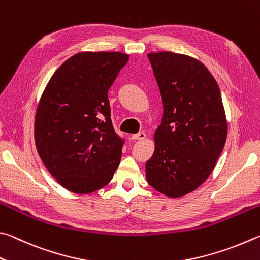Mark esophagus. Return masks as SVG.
<instances>
[{
    "instance_id": "obj_1",
    "label": "esophagus",
    "mask_w": 260,
    "mask_h": 260,
    "mask_svg": "<svg viewBox=\"0 0 260 260\" xmlns=\"http://www.w3.org/2000/svg\"><path fill=\"white\" fill-rule=\"evenodd\" d=\"M145 138H146V135H145V133H139L137 135L133 136V139H135V140H144Z\"/></svg>"
}]
</instances>
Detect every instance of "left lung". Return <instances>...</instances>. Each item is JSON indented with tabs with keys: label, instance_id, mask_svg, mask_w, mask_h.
Returning a JSON list of instances; mask_svg holds the SVG:
<instances>
[{
	"label": "left lung",
	"instance_id": "left-lung-1",
	"mask_svg": "<svg viewBox=\"0 0 260 260\" xmlns=\"http://www.w3.org/2000/svg\"><path fill=\"white\" fill-rule=\"evenodd\" d=\"M147 57L163 103L155 148L146 162L147 183L169 198L200 187L216 167L227 138V120L217 81L204 63L187 54Z\"/></svg>",
	"mask_w": 260,
	"mask_h": 260
}]
</instances>
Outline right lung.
<instances>
[{
  "mask_svg": "<svg viewBox=\"0 0 260 260\" xmlns=\"http://www.w3.org/2000/svg\"><path fill=\"white\" fill-rule=\"evenodd\" d=\"M129 54L79 52L59 66L36 108L35 145L54 179L73 193L106 186L120 165L123 140L111 120L108 90Z\"/></svg>",
  "mask_w": 260,
  "mask_h": 260,
  "instance_id": "1",
  "label": "right lung"
}]
</instances>
